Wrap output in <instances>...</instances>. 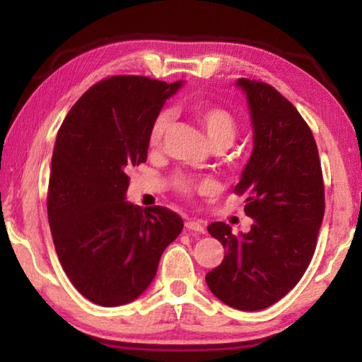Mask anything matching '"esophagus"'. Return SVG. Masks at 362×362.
Masks as SVG:
<instances>
[{
  "mask_svg": "<svg viewBox=\"0 0 362 362\" xmlns=\"http://www.w3.org/2000/svg\"><path fill=\"white\" fill-rule=\"evenodd\" d=\"M187 230H192V231H198V233H204V225L201 220H194V218H189L185 222Z\"/></svg>",
  "mask_w": 362,
  "mask_h": 362,
  "instance_id": "1",
  "label": "esophagus"
}]
</instances>
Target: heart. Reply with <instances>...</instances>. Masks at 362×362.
<instances>
[{"label": "heart", "instance_id": "b5f03b06", "mask_svg": "<svg viewBox=\"0 0 362 362\" xmlns=\"http://www.w3.org/2000/svg\"><path fill=\"white\" fill-rule=\"evenodd\" d=\"M192 113L198 124L203 127L207 139L212 146H226L231 145L233 140L238 136V124L236 116L230 110L217 105H209V103H194L192 107ZM173 124V115L168 110L158 112L153 118L150 129H148V146L151 150H158L163 145L168 132ZM173 188L177 193L192 198L194 193H206L212 189V182L206 179H198V177L188 174H177L173 177Z\"/></svg>", "mask_w": 362, "mask_h": 362}]
</instances>
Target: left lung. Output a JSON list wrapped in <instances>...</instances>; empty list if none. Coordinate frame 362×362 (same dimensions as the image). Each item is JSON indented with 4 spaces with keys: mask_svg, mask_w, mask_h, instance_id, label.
<instances>
[{
    "mask_svg": "<svg viewBox=\"0 0 362 362\" xmlns=\"http://www.w3.org/2000/svg\"><path fill=\"white\" fill-rule=\"evenodd\" d=\"M254 126V151L235 187L246 196L250 231L236 236L214 222L211 236L225 247L206 274L211 292L236 310L257 311L292 291L313 259L324 217L320 153L310 126L273 86L241 78Z\"/></svg>",
    "mask_w": 362,
    "mask_h": 362,
    "instance_id": "8db88e82",
    "label": "left lung"
}]
</instances>
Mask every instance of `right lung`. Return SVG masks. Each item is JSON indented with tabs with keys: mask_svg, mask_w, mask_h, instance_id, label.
<instances>
[{
	"mask_svg": "<svg viewBox=\"0 0 362 362\" xmlns=\"http://www.w3.org/2000/svg\"><path fill=\"white\" fill-rule=\"evenodd\" d=\"M182 81L118 75L79 97L57 132L47 187V218L66 276L100 306L136 300L183 220L163 206L124 199L127 173L146 161L148 129Z\"/></svg>",
	"mask_w": 362,
	"mask_h": 362,
	"instance_id": "obj_1",
	"label": "right lung"
}]
</instances>
